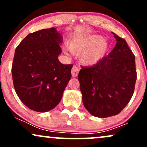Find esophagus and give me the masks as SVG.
Segmentation results:
<instances>
[{
  "label": "esophagus",
  "mask_w": 147,
  "mask_h": 147,
  "mask_svg": "<svg viewBox=\"0 0 147 147\" xmlns=\"http://www.w3.org/2000/svg\"><path fill=\"white\" fill-rule=\"evenodd\" d=\"M79 71V67L76 66V65H74V66L72 68V70H71V73H72V77H77V76L78 75Z\"/></svg>",
  "instance_id": "34e87169"
}]
</instances>
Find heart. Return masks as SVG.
Instances as JSON below:
<instances>
[{
	"label": "heart",
	"instance_id": "1",
	"mask_svg": "<svg viewBox=\"0 0 147 147\" xmlns=\"http://www.w3.org/2000/svg\"><path fill=\"white\" fill-rule=\"evenodd\" d=\"M69 49L73 53L81 54V61L90 65L98 63L105 57L109 45L102 36L92 35L75 38L70 42Z\"/></svg>",
	"mask_w": 147,
	"mask_h": 147
}]
</instances>
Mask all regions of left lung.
Wrapping results in <instances>:
<instances>
[{"label": "left lung", "instance_id": "1", "mask_svg": "<svg viewBox=\"0 0 147 147\" xmlns=\"http://www.w3.org/2000/svg\"><path fill=\"white\" fill-rule=\"evenodd\" d=\"M113 34L117 40L113 50L95 65L82 66L78 75L84 105L95 117L119 114L134 92L135 55L124 38Z\"/></svg>", "mask_w": 147, "mask_h": 147}]
</instances>
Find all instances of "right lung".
Masks as SVG:
<instances>
[{
	"label": "right lung",
	"mask_w": 147,
	"mask_h": 147,
	"mask_svg": "<svg viewBox=\"0 0 147 147\" xmlns=\"http://www.w3.org/2000/svg\"><path fill=\"white\" fill-rule=\"evenodd\" d=\"M62 36L55 28L30 33L16 47L11 66L13 84L21 101L31 110L47 112L58 105L72 64L58 59Z\"/></svg>",
	"instance_id": "right-lung-1"
}]
</instances>
